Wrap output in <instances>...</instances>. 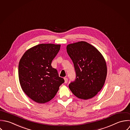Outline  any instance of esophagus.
Returning <instances> with one entry per match:
<instances>
[{
  "mask_svg": "<svg viewBox=\"0 0 130 130\" xmlns=\"http://www.w3.org/2000/svg\"><path fill=\"white\" fill-rule=\"evenodd\" d=\"M64 79L65 83H67V82H68V78H67V77H64Z\"/></svg>",
  "mask_w": 130,
  "mask_h": 130,
  "instance_id": "1",
  "label": "esophagus"
}]
</instances>
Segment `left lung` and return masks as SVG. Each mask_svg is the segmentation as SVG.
<instances>
[{"label": "left lung", "mask_w": 130, "mask_h": 130, "mask_svg": "<svg viewBox=\"0 0 130 130\" xmlns=\"http://www.w3.org/2000/svg\"><path fill=\"white\" fill-rule=\"evenodd\" d=\"M66 49L76 75L75 80L69 85L70 90L82 100L93 98L102 89L106 77L107 66L103 56L84 41L69 44Z\"/></svg>", "instance_id": "1"}]
</instances>
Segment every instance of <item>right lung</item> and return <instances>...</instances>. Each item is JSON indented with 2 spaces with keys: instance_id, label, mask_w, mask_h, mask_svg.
I'll return each instance as SVG.
<instances>
[{
  "instance_id": "obj_1",
  "label": "right lung",
  "mask_w": 130,
  "mask_h": 130,
  "mask_svg": "<svg viewBox=\"0 0 130 130\" xmlns=\"http://www.w3.org/2000/svg\"><path fill=\"white\" fill-rule=\"evenodd\" d=\"M60 45L41 44L24 53L19 64L21 87L30 99L39 104L51 101L64 82L51 63L60 50Z\"/></svg>"
}]
</instances>
